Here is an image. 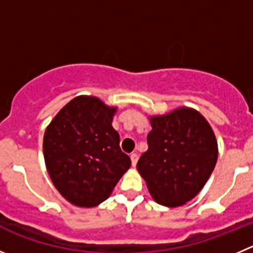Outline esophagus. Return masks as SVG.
I'll return each mask as SVG.
<instances>
[{
    "label": "esophagus",
    "instance_id": "34e87169",
    "mask_svg": "<svg viewBox=\"0 0 253 253\" xmlns=\"http://www.w3.org/2000/svg\"><path fill=\"white\" fill-rule=\"evenodd\" d=\"M130 160H131V165H133V167H135L136 163H138V155H136V154H131Z\"/></svg>",
    "mask_w": 253,
    "mask_h": 253
}]
</instances>
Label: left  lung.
<instances>
[{
    "mask_svg": "<svg viewBox=\"0 0 253 253\" xmlns=\"http://www.w3.org/2000/svg\"><path fill=\"white\" fill-rule=\"evenodd\" d=\"M148 150L138 171L154 200L176 208L194 199L213 171L217 141L208 120L191 108L150 118Z\"/></svg>",
    "mask_w": 253,
    "mask_h": 253,
    "instance_id": "left-lung-1",
    "label": "left lung"
}]
</instances>
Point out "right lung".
Here are the masks:
<instances>
[{"label":"right lung","instance_id":"right-lung-1","mask_svg":"<svg viewBox=\"0 0 253 253\" xmlns=\"http://www.w3.org/2000/svg\"><path fill=\"white\" fill-rule=\"evenodd\" d=\"M117 108L79 95L64 105L45 129L43 155L53 185L73 205L92 208L112 194L130 168L113 128Z\"/></svg>","mask_w":253,"mask_h":253}]
</instances>
